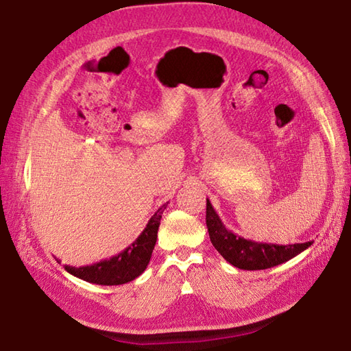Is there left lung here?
<instances>
[{
    "instance_id": "left-lung-1",
    "label": "left lung",
    "mask_w": 351,
    "mask_h": 351,
    "mask_svg": "<svg viewBox=\"0 0 351 351\" xmlns=\"http://www.w3.org/2000/svg\"><path fill=\"white\" fill-rule=\"evenodd\" d=\"M206 228L214 247L217 249V252L229 264L240 268V270H265V268L276 267L297 256L312 244V241L295 244H273L243 238L234 234L232 230L226 229L208 199Z\"/></svg>"
}]
</instances>
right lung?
<instances>
[{"label":"right lung","mask_w":351,"mask_h":351,"mask_svg":"<svg viewBox=\"0 0 351 351\" xmlns=\"http://www.w3.org/2000/svg\"><path fill=\"white\" fill-rule=\"evenodd\" d=\"M166 206L167 204H164L155 211L137 240L121 253L86 267L64 265V270L78 279L96 283V285H122L138 278L151 261L156 237H158L156 234H158L161 215Z\"/></svg>","instance_id":"obj_1"}]
</instances>
